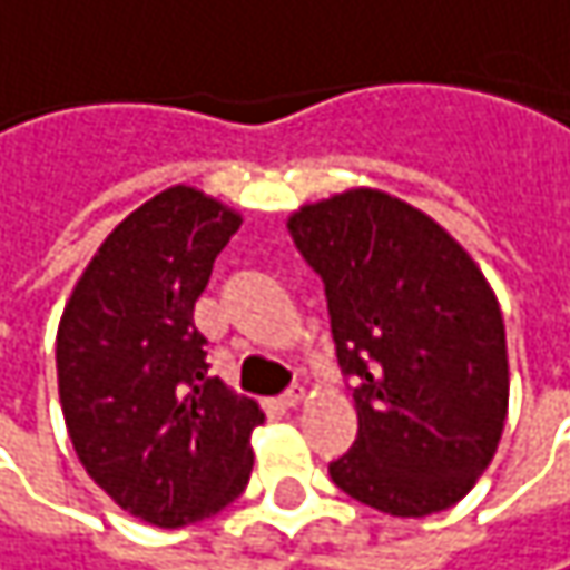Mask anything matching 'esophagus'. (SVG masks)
Listing matches in <instances>:
<instances>
[{
    "label": "esophagus",
    "mask_w": 570,
    "mask_h": 570,
    "mask_svg": "<svg viewBox=\"0 0 570 570\" xmlns=\"http://www.w3.org/2000/svg\"><path fill=\"white\" fill-rule=\"evenodd\" d=\"M302 399H305V389H302V386H288L285 392H282V395H278V402H282L285 409H295V405H298Z\"/></svg>",
    "instance_id": "1"
}]
</instances>
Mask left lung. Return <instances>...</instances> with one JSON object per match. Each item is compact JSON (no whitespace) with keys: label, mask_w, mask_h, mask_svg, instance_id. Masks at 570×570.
<instances>
[{"label":"left lung","mask_w":570,"mask_h":570,"mask_svg":"<svg viewBox=\"0 0 570 570\" xmlns=\"http://www.w3.org/2000/svg\"><path fill=\"white\" fill-rule=\"evenodd\" d=\"M288 229L356 383V441L331 480L389 515L454 507L507 422V331L487 278L431 217L366 187L302 207Z\"/></svg>","instance_id":"8db88e82"}]
</instances>
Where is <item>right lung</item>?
<instances>
[{
  "label": "right lung",
  "instance_id": "obj_1",
  "mask_svg": "<svg viewBox=\"0 0 570 570\" xmlns=\"http://www.w3.org/2000/svg\"><path fill=\"white\" fill-rule=\"evenodd\" d=\"M239 217L194 187H168L116 226L58 327L63 422L87 473L132 515L178 529L249 483L253 399L207 376L194 302Z\"/></svg>",
  "mask_w": 570,
  "mask_h": 570
}]
</instances>
